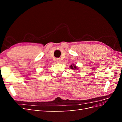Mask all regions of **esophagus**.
I'll list each match as a JSON object with an SVG mask.
<instances>
[{"instance_id": "esophagus-1", "label": "esophagus", "mask_w": 122, "mask_h": 122, "mask_svg": "<svg viewBox=\"0 0 122 122\" xmlns=\"http://www.w3.org/2000/svg\"><path fill=\"white\" fill-rule=\"evenodd\" d=\"M56 62H57V63H61V59H60V58H57V59H56Z\"/></svg>"}]
</instances>
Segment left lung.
<instances>
[{"label":"left lung","mask_w":122,"mask_h":122,"mask_svg":"<svg viewBox=\"0 0 122 122\" xmlns=\"http://www.w3.org/2000/svg\"><path fill=\"white\" fill-rule=\"evenodd\" d=\"M70 69H72V70H76H76H78V69H79V68L77 66H76V65H75V64H71V65L70 66ZM78 71H79V70Z\"/></svg>","instance_id":"1"}]
</instances>
